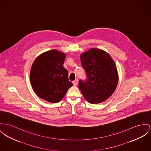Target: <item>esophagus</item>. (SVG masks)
<instances>
[{
    "mask_svg": "<svg viewBox=\"0 0 151 151\" xmlns=\"http://www.w3.org/2000/svg\"><path fill=\"white\" fill-rule=\"evenodd\" d=\"M78 79H76L75 80L73 81V83L74 86H77L78 85Z\"/></svg>",
    "mask_w": 151,
    "mask_h": 151,
    "instance_id": "obj_1",
    "label": "esophagus"
}]
</instances>
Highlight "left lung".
I'll use <instances>...</instances> for the list:
<instances>
[{
    "instance_id": "8db88e82",
    "label": "left lung",
    "mask_w": 151,
    "mask_h": 151,
    "mask_svg": "<svg viewBox=\"0 0 151 151\" xmlns=\"http://www.w3.org/2000/svg\"><path fill=\"white\" fill-rule=\"evenodd\" d=\"M80 58L87 77L78 82L83 96L91 104L107 100L118 84L119 75L114 60L106 51L96 48L83 52Z\"/></svg>"
}]
</instances>
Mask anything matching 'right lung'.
I'll use <instances>...</instances> for the list:
<instances>
[{"instance_id":"1","label":"right lung","mask_w":151,"mask_h":151,"mask_svg":"<svg viewBox=\"0 0 151 151\" xmlns=\"http://www.w3.org/2000/svg\"><path fill=\"white\" fill-rule=\"evenodd\" d=\"M65 58V53L51 50L40 55L33 62L31 84L34 92L43 100L58 102L73 86L69 81L68 71L63 66Z\"/></svg>"}]
</instances>
